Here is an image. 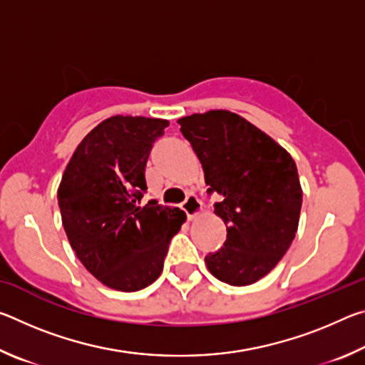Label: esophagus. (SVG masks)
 <instances>
[{
    "label": "esophagus",
    "instance_id": "esophagus-1",
    "mask_svg": "<svg viewBox=\"0 0 365 365\" xmlns=\"http://www.w3.org/2000/svg\"><path fill=\"white\" fill-rule=\"evenodd\" d=\"M182 209L185 211V214L188 215V219H193L195 215H197L201 211V202L195 195H190L187 200L183 201Z\"/></svg>",
    "mask_w": 365,
    "mask_h": 365
}]
</instances>
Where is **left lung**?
<instances>
[{
  "instance_id": "8db88e82",
  "label": "left lung",
  "mask_w": 365,
  "mask_h": 365,
  "mask_svg": "<svg viewBox=\"0 0 365 365\" xmlns=\"http://www.w3.org/2000/svg\"><path fill=\"white\" fill-rule=\"evenodd\" d=\"M205 170L214 212L227 240L205 257L211 274L233 287L262 279L285 256L298 230L302 190L287 150L230 110L178 119Z\"/></svg>"
}]
</instances>
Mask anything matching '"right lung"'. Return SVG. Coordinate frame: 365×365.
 I'll return each instance as SVG.
<instances>
[{
    "mask_svg": "<svg viewBox=\"0 0 365 365\" xmlns=\"http://www.w3.org/2000/svg\"><path fill=\"white\" fill-rule=\"evenodd\" d=\"M164 119L113 115L80 141L58 188V205L72 250L103 285L138 292L158 279L169 243L187 219L151 200L145 168Z\"/></svg>",
    "mask_w": 365,
    "mask_h": 365,
    "instance_id": "obj_1",
    "label": "right lung"
}]
</instances>
